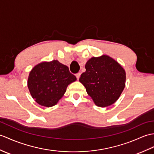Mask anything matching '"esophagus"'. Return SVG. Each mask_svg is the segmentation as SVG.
<instances>
[{
	"label": "esophagus",
	"mask_w": 154,
	"mask_h": 154,
	"mask_svg": "<svg viewBox=\"0 0 154 154\" xmlns=\"http://www.w3.org/2000/svg\"><path fill=\"white\" fill-rule=\"evenodd\" d=\"M80 75H81V73H78L76 74V77H77V79H79Z\"/></svg>",
	"instance_id": "34e87169"
}]
</instances>
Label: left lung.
I'll list each match as a JSON object with an SVG mask.
<instances>
[{
  "label": "left lung",
  "instance_id": "8db88e82",
  "mask_svg": "<svg viewBox=\"0 0 154 154\" xmlns=\"http://www.w3.org/2000/svg\"><path fill=\"white\" fill-rule=\"evenodd\" d=\"M79 81L95 104L104 108L115 103L125 87L123 67L108 55L92 57L85 65Z\"/></svg>",
  "mask_w": 154,
  "mask_h": 154
}]
</instances>
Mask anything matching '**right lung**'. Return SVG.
<instances>
[{
	"instance_id": "1",
	"label": "right lung",
	"mask_w": 154,
	"mask_h": 154,
	"mask_svg": "<svg viewBox=\"0 0 154 154\" xmlns=\"http://www.w3.org/2000/svg\"><path fill=\"white\" fill-rule=\"evenodd\" d=\"M76 80L68 67L54 60L35 66L29 75L27 87L35 102L49 108L58 102L67 86Z\"/></svg>"
}]
</instances>
